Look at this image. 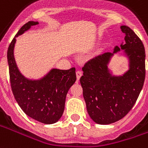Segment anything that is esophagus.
Listing matches in <instances>:
<instances>
[{
  "label": "esophagus",
  "instance_id": "obj_1",
  "mask_svg": "<svg viewBox=\"0 0 148 148\" xmlns=\"http://www.w3.org/2000/svg\"><path fill=\"white\" fill-rule=\"evenodd\" d=\"M82 74V73L81 71H76V76H77V81L80 79V77H81Z\"/></svg>",
  "mask_w": 148,
  "mask_h": 148
}]
</instances>
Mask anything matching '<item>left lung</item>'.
<instances>
[{
    "label": "left lung",
    "mask_w": 148,
    "mask_h": 148,
    "mask_svg": "<svg viewBox=\"0 0 148 148\" xmlns=\"http://www.w3.org/2000/svg\"><path fill=\"white\" fill-rule=\"evenodd\" d=\"M125 42L90 59L82 67L80 83L86 109L96 123L110 124L120 120L135 105L145 79V49L131 28L121 26ZM123 50L129 69L123 75H114L108 65L113 54Z\"/></svg>",
    "instance_id": "1"
}]
</instances>
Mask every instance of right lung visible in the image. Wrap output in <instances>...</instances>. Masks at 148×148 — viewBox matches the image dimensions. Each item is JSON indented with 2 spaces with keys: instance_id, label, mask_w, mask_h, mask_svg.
Listing matches in <instances>:
<instances>
[{
  "instance_id": "1",
  "label": "right lung",
  "mask_w": 148,
  "mask_h": 148,
  "mask_svg": "<svg viewBox=\"0 0 148 148\" xmlns=\"http://www.w3.org/2000/svg\"><path fill=\"white\" fill-rule=\"evenodd\" d=\"M38 21H29L17 32L7 52L9 77L13 95L29 117L45 124H53L59 120L65 109L66 98L76 81L75 68L70 70L52 69L38 80L24 76L16 66L13 50L16 38L23 34Z\"/></svg>"
}]
</instances>
